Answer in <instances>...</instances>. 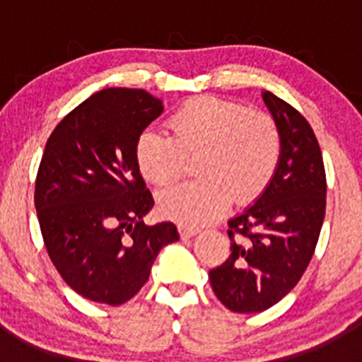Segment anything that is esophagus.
<instances>
[{
  "label": "esophagus",
  "mask_w": 362,
  "mask_h": 362,
  "mask_svg": "<svg viewBox=\"0 0 362 362\" xmlns=\"http://www.w3.org/2000/svg\"><path fill=\"white\" fill-rule=\"evenodd\" d=\"M178 231H180L182 238H191V236L198 235V229L192 228V226H180V228H178Z\"/></svg>",
  "instance_id": "34e87169"
}]
</instances>
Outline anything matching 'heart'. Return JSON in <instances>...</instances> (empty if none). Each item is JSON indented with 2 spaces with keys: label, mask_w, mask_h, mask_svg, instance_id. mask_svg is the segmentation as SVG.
<instances>
[{
  "label": "heart",
  "mask_w": 362,
  "mask_h": 362,
  "mask_svg": "<svg viewBox=\"0 0 362 362\" xmlns=\"http://www.w3.org/2000/svg\"><path fill=\"white\" fill-rule=\"evenodd\" d=\"M170 134L147 129L138 136L134 158L145 180L168 185L196 160L199 180L166 189L159 208L185 226H202L228 210L231 198H259L282 158L279 124L264 112L236 101L202 96L182 105L168 120Z\"/></svg>",
  "instance_id": "obj_1"
}]
</instances>
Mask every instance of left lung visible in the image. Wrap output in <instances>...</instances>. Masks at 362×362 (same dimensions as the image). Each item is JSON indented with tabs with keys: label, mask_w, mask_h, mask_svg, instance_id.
Listing matches in <instances>:
<instances>
[{
	"label": "left lung",
	"mask_w": 362,
	"mask_h": 362,
	"mask_svg": "<svg viewBox=\"0 0 362 362\" xmlns=\"http://www.w3.org/2000/svg\"><path fill=\"white\" fill-rule=\"evenodd\" d=\"M266 107L282 134V158L266 191L228 222L231 252L210 269L211 289L236 313L264 312L308 268L326 214V170L308 120L269 90Z\"/></svg>",
	"instance_id": "8db88e82"
}]
</instances>
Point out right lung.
Instances as JSON below:
<instances>
[{
    "instance_id": "1",
    "label": "right lung",
    "mask_w": 362,
    "mask_h": 362,
    "mask_svg": "<svg viewBox=\"0 0 362 362\" xmlns=\"http://www.w3.org/2000/svg\"><path fill=\"white\" fill-rule=\"evenodd\" d=\"M163 113L144 89L93 94L49 136L35 184L43 243L76 294L105 305L129 301L159 250L178 240L173 222L144 224L154 198L134 158L136 140Z\"/></svg>"
}]
</instances>
